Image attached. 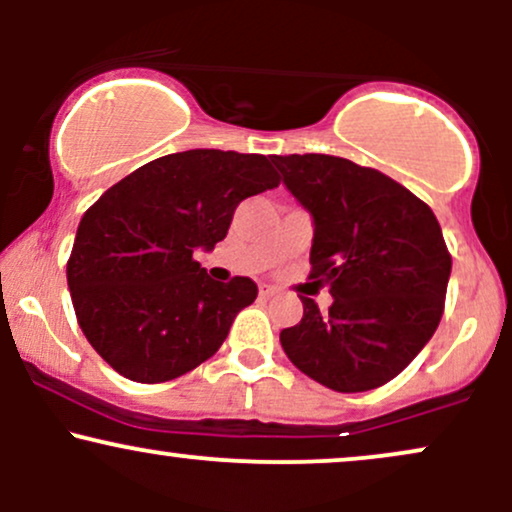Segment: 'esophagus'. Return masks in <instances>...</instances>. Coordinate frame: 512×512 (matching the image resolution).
<instances>
[{
  "label": "esophagus",
  "instance_id": "34e87169",
  "mask_svg": "<svg viewBox=\"0 0 512 512\" xmlns=\"http://www.w3.org/2000/svg\"><path fill=\"white\" fill-rule=\"evenodd\" d=\"M274 293H276L274 286H260V296L269 298V296H274Z\"/></svg>",
  "mask_w": 512,
  "mask_h": 512
}]
</instances>
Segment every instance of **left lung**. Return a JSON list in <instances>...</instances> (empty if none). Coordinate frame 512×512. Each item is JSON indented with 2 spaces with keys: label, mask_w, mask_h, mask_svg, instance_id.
Wrapping results in <instances>:
<instances>
[{
  "label": "left lung",
  "mask_w": 512,
  "mask_h": 512,
  "mask_svg": "<svg viewBox=\"0 0 512 512\" xmlns=\"http://www.w3.org/2000/svg\"><path fill=\"white\" fill-rule=\"evenodd\" d=\"M313 219L310 264L332 305L303 298L281 330L286 356L337 392L390 383L428 344L443 315L452 260L431 209L387 175L325 154L272 156Z\"/></svg>",
  "instance_id": "8db88e82"
}]
</instances>
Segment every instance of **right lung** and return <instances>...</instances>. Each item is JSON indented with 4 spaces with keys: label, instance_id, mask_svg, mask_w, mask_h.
<instances>
[{
    "label": "right lung",
    "instance_id": "add662e5",
    "mask_svg": "<svg viewBox=\"0 0 512 512\" xmlns=\"http://www.w3.org/2000/svg\"><path fill=\"white\" fill-rule=\"evenodd\" d=\"M267 156L192 149L146 163L79 223L67 284L88 344L134 383H166L219 351L257 284L214 281L197 250L226 238L243 199L274 190Z\"/></svg>",
    "mask_w": 512,
    "mask_h": 512
}]
</instances>
